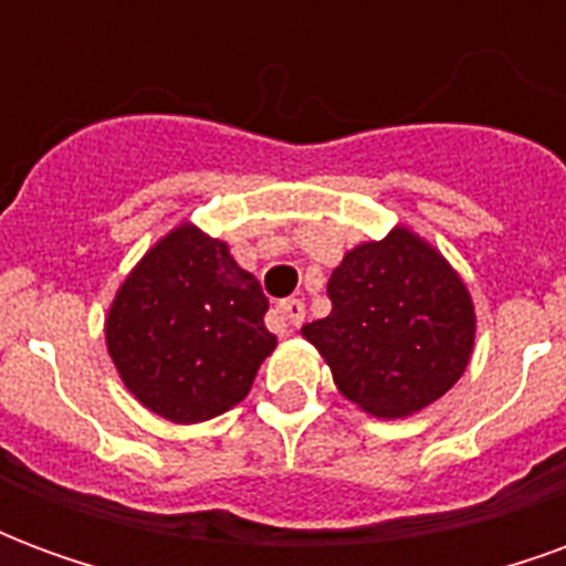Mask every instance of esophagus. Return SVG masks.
<instances>
[{
    "instance_id": "esophagus-1",
    "label": "esophagus",
    "mask_w": 566,
    "mask_h": 566,
    "mask_svg": "<svg viewBox=\"0 0 566 566\" xmlns=\"http://www.w3.org/2000/svg\"><path fill=\"white\" fill-rule=\"evenodd\" d=\"M272 318L279 321L282 327H300L306 321V303L303 300H282L279 306L272 308Z\"/></svg>"
}]
</instances>
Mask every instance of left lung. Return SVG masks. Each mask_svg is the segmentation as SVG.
I'll return each instance as SVG.
<instances>
[{"label":"left lung","mask_w":566,"mask_h":566,"mask_svg":"<svg viewBox=\"0 0 566 566\" xmlns=\"http://www.w3.org/2000/svg\"><path fill=\"white\" fill-rule=\"evenodd\" d=\"M331 315L303 327L345 400L376 418L416 416L470 364L473 296L409 227L360 242L327 282Z\"/></svg>","instance_id":"1"}]
</instances>
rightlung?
<instances>
[{
    "instance_id": "add662e5",
    "label": "right lung",
    "mask_w": 566,
    "mask_h": 566,
    "mask_svg": "<svg viewBox=\"0 0 566 566\" xmlns=\"http://www.w3.org/2000/svg\"><path fill=\"white\" fill-rule=\"evenodd\" d=\"M270 300L221 239L178 223L117 287L105 345L127 391L154 416L197 424L242 403L275 336Z\"/></svg>"
}]
</instances>
